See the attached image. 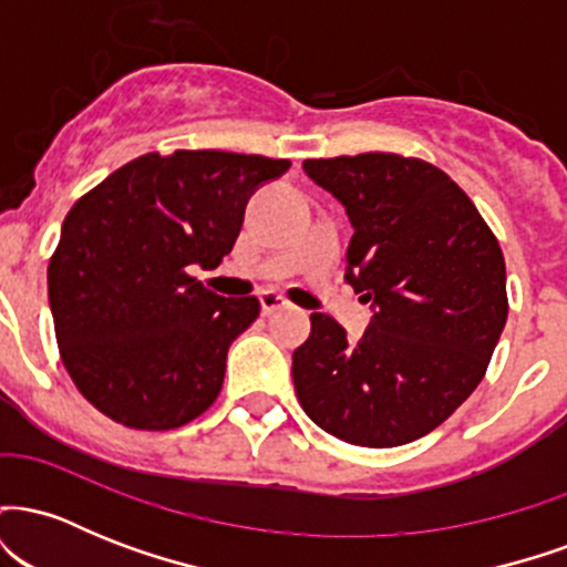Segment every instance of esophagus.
Segmentation results:
<instances>
[{
	"label": "esophagus",
	"instance_id": "1",
	"mask_svg": "<svg viewBox=\"0 0 567 567\" xmlns=\"http://www.w3.org/2000/svg\"><path fill=\"white\" fill-rule=\"evenodd\" d=\"M290 178H298V167H292V171H290Z\"/></svg>",
	"mask_w": 567,
	"mask_h": 567
}]
</instances>
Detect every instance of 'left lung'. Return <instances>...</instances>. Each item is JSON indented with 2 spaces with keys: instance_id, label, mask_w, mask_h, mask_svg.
Wrapping results in <instances>:
<instances>
[{
  "instance_id": "1",
  "label": "left lung",
  "mask_w": 567,
  "mask_h": 567,
  "mask_svg": "<svg viewBox=\"0 0 567 567\" xmlns=\"http://www.w3.org/2000/svg\"><path fill=\"white\" fill-rule=\"evenodd\" d=\"M290 167L231 152L143 154L69 210L48 266L61 360L116 424L167 432L224 386L226 354L261 303L229 256L250 194Z\"/></svg>"
}]
</instances>
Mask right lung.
Returning <instances> with one entry per match:
<instances>
[{
    "instance_id": "1",
    "label": "right lung",
    "mask_w": 567,
    "mask_h": 567,
    "mask_svg": "<svg viewBox=\"0 0 567 567\" xmlns=\"http://www.w3.org/2000/svg\"><path fill=\"white\" fill-rule=\"evenodd\" d=\"M354 226L347 282L362 338L330 315L292 354L301 408L333 437L396 447L434 432L483 381L506 324L498 239L445 173L400 154L306 162Z\"/></svg>"
}]
</instances>
